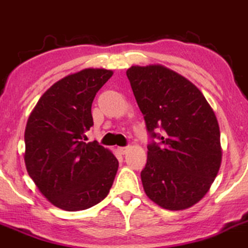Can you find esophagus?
I'll use <instances>...</instances> for the list:
<instances>
[{
    "label": "esophagus",
    "instance_id": "esophagus-1",
    "mask_svg": "<svg viewBox=\"0 0 248 248\" xmlns=\"http://www.w3.org/2000/svg\"><path fill=\"white\" fill-rule=\"evenodd\" d=\"M127 150H128V147H120L119 148V152L121 153V154H126Z\"/></svg>",
    "mask_w": 248,
    "mask_h": 248
}]
</instances>
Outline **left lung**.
I'll return each instance as SVG.
<instances>
[{"label":"left lung","mask_w":248,"mask_h":248,"mask_svg":"<svg viewBox=\"0 0 248 248\" xmlns=\"http://www.w3.org/2000/svg\"><path fill=\"white\" fill-rule=\"evenodd\" d=\"M126 75L152 140L140 172L145 194L169 210L192 207L221 164L214 111L196 85L160 64L132 66Z\"/></svg>","instance_id":"obj_1"}]
</instances>
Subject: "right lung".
Returning <instances> with one entry per match:
<instances>
[{"label":"right lung","mask_w":248,"mask_h":248,"mask_svg":"<svg viewBox=\"0 0 248 248\" xmlns=\"http://www.w3.org/2000/svg\"><path fill=\"white\" fill-rule=\"evenodd\" d=\"M112 71L87 68L44 93L25 127L24 161L39 191L57 208L84 210L108 196L119 161L96 140L85 143L94 124L92 104Z\"/></svg>","instance_id":"obj_1"}]
</instances>
